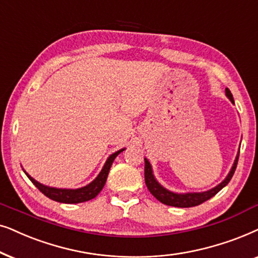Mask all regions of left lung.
<instances>
[{"label": "left lung", "mask_w": 258, "mask_h": 258, "mask_svg": "<svg viewBox=\"0 0 258 258\" xmlns=\"http://www.w3.org/2000/svg\"><path fill=\"white\" fill-rule=\"evenodd\" d=\"M225 93L226 97H228L230 100L233 102V98L231 92H230L229 88H225ZM238 157L239 154L237 156L235 164H233L231 171L228 174V177L225 178L224 180L222 181L221 184L217 185V186L212 188L210 191L207 192H201V194H185V195H177L173 194V192L167 191L166 188H164L161 185L158 184V181L154 179L153 174H152V169H151V165L149 163V160L145 159V183L146 186L149 188V191L152 194L154 197H156L158 201L161 202V203L165 205H170V207H177V208H192V207H197V205H201L204 202L209 201V199L214 197L215 195H217L219 191L222 190L225 185H228V183L231 180V178L235 173L236 167H237V163H238Z\"/></svg>", "instance_id": "obj_1"}]
</instances>
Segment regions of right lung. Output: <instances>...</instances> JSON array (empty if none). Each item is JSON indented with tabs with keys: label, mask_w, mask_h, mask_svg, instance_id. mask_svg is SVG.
I'll use <instances>...</instances> for the list:
<instances>
[{
	"label": "right lung",
	"mask_w": 258,
	"mask_h": 258,
	"mask_svg": "<svg viewBox=\"0 0 258 258\" xmlns=\"http://www.w3.org/2000/svg\"><path fill=\"white\" fill-rule=\"evenodd\" d=\"M123 150H120L118 152L113 153L112 156L106 161L104 165V169L101 170V172L99 173V176L92 181L91 184H88L87 186L77 188V190H66V188H54V187H48L44 185L37 183L35 179H33L28 173L27 177L29 178L30 181L42 192V194L48 197L51 201L59 202V203H66V204H77V203H84V202L91 201V199L95 198L98 196L99 192L102 190L104 185L107 179L109 169H111L113 160L115 159V157L118 156L120 152H122Z\"/></svg>",
	"instance_id": "add662e5"
}]
</instances>
